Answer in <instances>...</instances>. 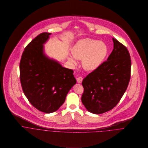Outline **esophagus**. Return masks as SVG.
I'll list each match as a JSON object with an SVG mask.
<instances>
[{
    "label": "esophagus",
    "mask_w": 148,
    "mask_h": 148,
    "mask_svg": "<svg viewBox=\"0 0 148 148\" xmlns=\"http://www.w3.org/2000/svg\"><path fill=\"white\" fill-rule=\"evenodd\" d=\"M83 82V77H79L77 78V82L79 84H81Z\"/></svg>",
    "instance_id": "obj_1"
}]
</instances>
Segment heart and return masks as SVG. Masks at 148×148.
<instances>
[{
	"label": "heart",
	"instance_id": "obj_1",
	"mask_svg": "<svg viewBox=\"0 0 148 148\" xmlns=\"http://www.w3.org/2000/svg\"><path fill=\"white\" fill-rule=\"evenodd\" d=\"M108 52V47L105 42L92 39H83L77 41L73 47V56H69L68 61L75 65L77 59L82 60V65L85 69L93 71L103 63Z\"/></svg>",
	"mask_w": 148,
	"mask_h": 148
}]
</instances>
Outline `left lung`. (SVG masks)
<instances>
[{
	"mask_svg": "<svg viewBox=\"0 0 148 148\" xmlns=\"http://www.w3.org/2000/svg\"><path fill=\"white\" fill-rule=\"evenodd\" d=\"M113 49L107 61L83 80L82 101L93 114H101L116 106L127 90L130 78L131 60L126 47L112 38Z\"/></svg>",
	"mask_w": 148,
	"mask_h": 148,
	"instance_id": "8db88e82",
	"label": "left lung"
}]
</instances>
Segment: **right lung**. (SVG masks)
<instances>
[{
    "instance_id": "right-lung-1",
    "label": "right lung",
    "mask_w": 148,
    "mask_h": 148,
    "mask_svg": "<svg viewBox=\"0 0 148 148\" xmlns=\"http://www.w3.org/2000/svg\"><path fill=\"white\" fill-rule=\"evenodd\" d=\"M51 34L43 32L29 42L20 63V79L25 96L35 108L46 113L59 109L76 83L73 70L45 54L44 44Z\"/></svg>"
}]
</instances>
